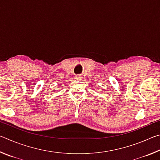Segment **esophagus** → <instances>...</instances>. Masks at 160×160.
<instances>
[{
  "label": "esophagus",
  "mask_w": 160,
  "mask_h": 160,
  "mask_svg": "<svg viewBox=\"0 0 160 160\" xmlns=\"http://www.w3.org/2000/svg\"><path fill=\"white\" fill-rule=\"evenodd\" d=\"M75 79H76V80H81V79H82V76H81V75H76V76H75Z\"/></svg>",
  "instance_id": "1"
}]
</instances>
